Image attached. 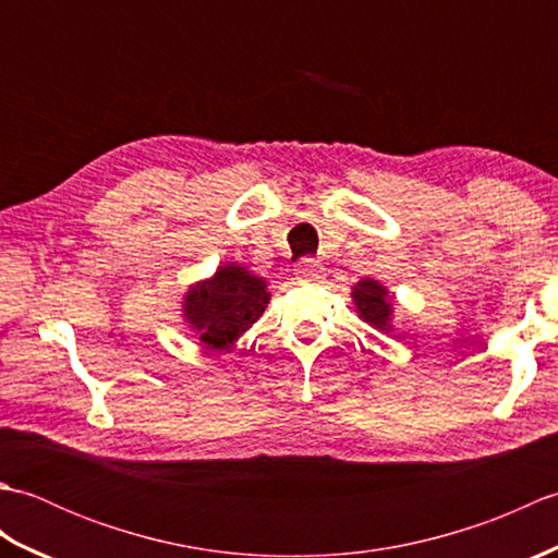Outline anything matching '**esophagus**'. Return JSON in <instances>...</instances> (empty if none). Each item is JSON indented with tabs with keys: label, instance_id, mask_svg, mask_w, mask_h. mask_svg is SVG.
<instances>
[{
	"label": "esophagus",
	"instance_id": "esophagus-1",
	"mask_svg": "<svg viewBox=\"0 0 558 558\" xmlns=\"http://www.w3.org/2000/svg\"><path fill=\"white\" fill-rule=\"evenodd\" d=\"M300 278L304 280V282H322L324 280V266L318 264V260H314V258H310V260H304V264L300 266Z\"/></svg>",
	"mask_w": 558,
	"mask_h": 558
}]
</instances>
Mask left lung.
<instances>
[{"mask_svg":"<svg viewBox=\"0 0 558 558\" xmlns=\"http://www.w3.org/2000/svg\"><path fill=\"white\" fill-rule=\"evenodd\" d=\"M352 302L364 324L374 326L376 330L390 333V318H393V298L388 294V288L374 278H362L352 288Z\"/></svg>","mask_w":558,"mask_h":558,"instance_id":"8db88e82","label":"left lung"}]
</instances>
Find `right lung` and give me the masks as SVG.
Here are the masks:
<instances>
[{"mask_svg": "<svg viewBox=\"0 0 558 558\" xmlns=\"http://www.w3.org/2000/svg\"><path fill=\"white\" fill-rule=\"evenodd\" d=\"M268 302L266 278L242 264H225L210 278L189 286L182 316L206 348L230 350L258 322Z\"/></svg>", "mask_w": 558, "mask_h": 558, "instance_id": "add662e5", "label": "right lung"}]
</instances>
